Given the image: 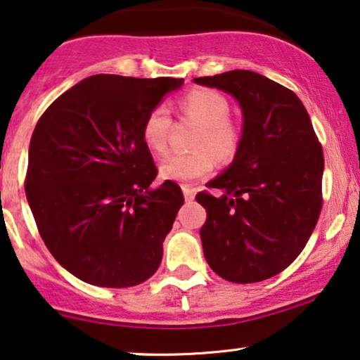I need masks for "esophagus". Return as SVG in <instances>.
Masks as SVG:
<instances>
[{
  "label": "esophagus",
  "instance_id": "34e87169",
  "mask_svg": "<svg viewBox=\"0 0 360 360\" xmlns=\"http://www.w3.org/2000/svg\"><path fill=\"white\" fill-rule=\"evenodd\" d=\"M183 193H184L186 201H193L195 195V189L191 188V186H183Z\"/></svg>",
  "mask_w": 360,
  "mask_h": 360
}]
</instances>
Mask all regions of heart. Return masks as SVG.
<instances>
[{"instance_id":"b5f03b06","label":"heart","mask_w":360,"mask_h":360,"mask_svg":"<svg viewBox=\"0 0 360 360\" xmlns=\"http://www.w3.org/2000/svg\"><path fill=\"white\" fill-rule=\"evenodd\" d=\"M179 109L184 116L201 124L191 153L172 154L159 166L165 179L177 183H193L199 177L207 176L216 166V157L231 159L238 153L240 144L239 126L229 117V101L221 93L212 89H194L184 94L179 101ZM172 120L169 109L158 104L144 117L141 126L143 143L153 153L162 154L167 148Z\"/></svg>"}]
</instances>
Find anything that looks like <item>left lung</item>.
<instances>
[{
	"label": "left lung",
	"instance_id": "left-lung-1",
	"mask_svg": "<svg viewBox=\"0 0 360 360\" xmlns=\"http://www.w3.org/2000/svg\"><path fill=\"white\" fill-rule=\"evenodd\" d=\"M198 84L233 94L243 138L227 169L195 195L207 211L204 256L222 279L238 284L279 274L306 248L322 209L324 153L295 93L254 71L234 70Z\"/></svg>",
	"mask_w": 360,
	"mask_h": 360
}]
</instances>
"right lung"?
I'll return each instance as SVG.
<instances>
[{
  "label": "right lung",
  "instance_id": "1",
  "mask_svg": "<svg viewBox=\"0 0 360 360\" xmlns=\"http://www.w3.org/2000/svg\"><path fill=\"white\" fill-rule=\"evenodd\" d=\"M184 79L89 76L39 117L28 153L25 191L53 257L99 288L148 281L184 195L158 176L141 138L149 109Z\"/></svg>",
  "mask_w": 360,
  "mask_h": 360
}]
</instances>
